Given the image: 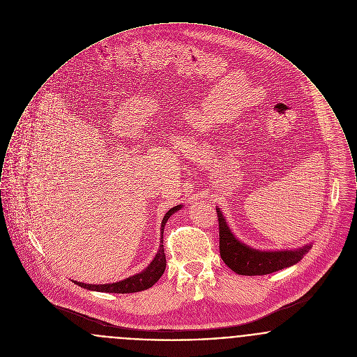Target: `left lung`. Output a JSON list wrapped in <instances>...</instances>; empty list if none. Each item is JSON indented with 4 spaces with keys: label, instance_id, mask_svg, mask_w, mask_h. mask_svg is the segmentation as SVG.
Listing matches in <instances>:
<instances>
[{
    "label": "left lung",
    "instance_id": "obj_1",
    "mask_svg": "<svg viewBox=\"0 0 357 357\" xmlns=\"http://www.w3.org/2000/svg\"><path fill=\"white\" fill-rule=\"evenodd\" d=\"M219 220V248L223 262L239 275H266L300 262L312 248L305 244L297 250L262 251L242 243L231 232L220 208H216Z\"/></svg>",
    "mask_w": 357,
    "mask_h": 357
}]
</instances>
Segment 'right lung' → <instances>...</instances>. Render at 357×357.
Masks as SVG:
<instances>
[{"label":"right lung","instance_id":"right-lung-1","mask_svg":"<svg viewBox=\"0 0 357 357\" xmlns=\"http://www.w3.org/2000/svg\"><path fill=\"white\" fill-rule=\"evenodd\" d=\"M183 206H176L170 208L169 211L165 213L162 223H161V241H160V247L153 258L151 264L141 273L129 277L123 281L115 282V283H105V284H89V283H82V282L74 281V283L79 284L83 289L93 290V291H102V293H118V294H125V293H137L142 291L151 287L155 282L161 278V275L165 271L167 267V259H165V252H164V228L168 222L170 216L178 211Z\"/></svg>","mask_w":357,"mask_h":357}]
</instances>
